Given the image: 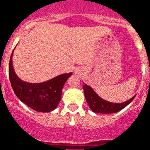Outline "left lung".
Listing matches in <instances>:
<instances>
[{
	"instance_id": "8db88e82",
	"label": "left lung",
	"mask_w": 150,
	"mask_h": 150,
	"mask_svg": "<svg viewBox=\"0 0 150 150\" xmlns=\"http://www.w3.org/2000/svg\"><path fill=\"white\" fill-rule=\"evenodd\" d=\"M83 89H84L85 98L90 109L94 112H98V113L110 114V113L119 112L128 105L135 97H132V98L123 103H112L102 99L100 97L97 95L93 88L85 83L83 85Z\"/></svg>"
}]
</instances>
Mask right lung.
<instances>
[{
	"label": "right lung",
	"instance_id": "add662e5",
	"mask_svg": "<svg viewBox=\"0 0 150 150\" xmlns=\"http://www.w3.org/2000/svg\"><path fill=\"white\" fill-rule=\"evenodd\" d=\"M13 51L9 64V77L16 95L34 110L43 112L54 110L61 100L64 85L72 73L62 74L43 83H27L19 79L13 69Z\"/></svg>",
	"mask_w": 150,
	"mask_h": 150
}]
</instances>
